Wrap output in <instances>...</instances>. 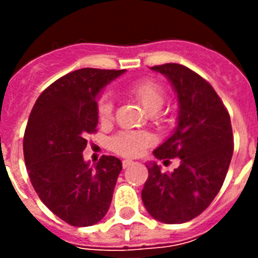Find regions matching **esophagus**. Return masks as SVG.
Instances as JSON below:
<instances>
[{"instance_id": "34e87169", "label": "esophagus", "mask_w": 258, "mask_h": 258, "mask_svg": "<svg viewBox=\"0 0 258 258\" xmlns=\"http://www.w3.org/2000/svg\"><path fill=\"white\" fill-rule=\"evenodd\" d=\"M131 164H133V160H128V159H125V160H123V168L130 167Z\"/></svg>"}]
</instances>
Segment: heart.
Returning <instances> with one entry per match:
<instances>
[{
  "mask_svg": "<svg viewBox=\"0 0 258 258\" xmlns=\"http://www.w3.org/2000/svg\"><path fill=\"white\" fill-rule=\"evenodd\" d=\"M128 94L133 95L145 107L148 112L156 113L166 102V91L157 81L152 79H142L128 87ZM98 117L102 123H109L113 118V101L109 94L101 96L96 105ZM153 144V137L148 133L140 131H121L110 140V148L117 155L127 157L140 156L148 146Z\"/></svg>",
  "mask_w": 258,
  "mask_h": 258,
  "instance_id": "obj_1",
  "label": "heart"
}]
</instances>
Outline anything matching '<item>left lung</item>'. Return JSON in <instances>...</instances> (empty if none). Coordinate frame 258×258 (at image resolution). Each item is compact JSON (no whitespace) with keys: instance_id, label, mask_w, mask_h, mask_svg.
I'll return each mask as SVG.
<instances>
[{"instance_id":"obj_1","label":"left lung","mask_w":258,"mask_h":258,"mask_svg":"<svg viewBox=\"0 0 258 258\" xmlns=\"http://www.w3.org/2000/svg\"><path fill=\"white\" fill-rule=\"evenodd\" d=\"M151 69L167 77L179 107L174 133L153 155L164 163L179 157V166L163 173L149 163L142 202L157 221L182 224L205 211L221 189L233 153L231 118L214 88L190 69L178 63Z\"/></svg>"}]
</instances>
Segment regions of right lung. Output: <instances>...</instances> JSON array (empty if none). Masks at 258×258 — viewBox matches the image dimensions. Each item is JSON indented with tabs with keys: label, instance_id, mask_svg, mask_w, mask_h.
<instances>
[{
	"label": "right lung",
	"instance_id": "right-lung-1",
	"mask_svg": "<svg viewBox=\"0 0 258 258\" xmlns=\"http://www.w3.org/2000/svg\"><path fill=\"white\" fill-rule=\"evenodd\" d=\"M125 70H74L42 91L23 138L29 177L42 203L73 227H90L109 210L121 171L114 156L90 166L83 151L98 125L96 98Z\"/></svg>",
	"mask_w": 258,
	"mask_h": 258
}]
</instances>
